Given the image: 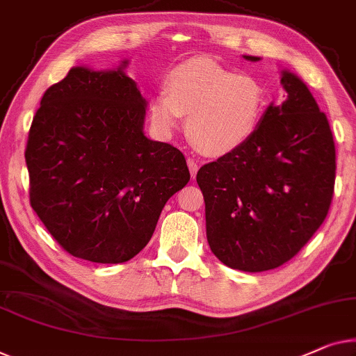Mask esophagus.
I'll return each mask as SVG.
<instances>
[{
    "mask_svg": "<svg viewBox=\"0 0 356 356\" xmlns=\"http://www.w3.org/2000/svg\"><path fill=\"white\" fill-rule=\"evenodd\" d=\"M188 167H189V172H191V177L195 178V175H197V170H199V165H197V161L193 157L188 159Z\"/></svg>",
    "mask_w": 356,
    "mask_h": 356,
    "instance_id": "esophagus-1",
    "label": "esophagus"
}]
</instances>
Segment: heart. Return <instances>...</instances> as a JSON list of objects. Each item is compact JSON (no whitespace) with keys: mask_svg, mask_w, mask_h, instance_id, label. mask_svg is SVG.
<instances>
[{"mask_svg":"<svg viewBox=\"0 0 356 356\" xmlns=\"http://www.w3.org/2000/svg\"><path fill=\"white\" fill-rule=\"evenodd\" d=\"M167 90L152 99L154 123L163 131H172L181 115H189L186 131L191 143L213 156L249 141L266 109V92L259 79L207 58L175 67L167 76Z\"/></svg>","mask_w":356,"mask_h":356,"instance_id":"obj_1","label":"heart"}]
</instances>
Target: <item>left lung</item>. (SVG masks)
I'll return each mask as SVG.
<instances>
[{
  "mask_svg": "<svg viewBox=\"0 0 356 356\" xmlns=\"http://www.w3.org/2000/svg\"><path fill=\"white\" fill-rule=\"evenodd\" d=\"M281 83L287 99L268 107L255 135L195 177L210 249L234 270L266 271L289 261L332 202L336 146L327 117L298 76L284 70Z\"/></svg>",
  "mask_w": 356,
  "mask_h": 356,
  "instance_id": "obj_1",
  "label": "left lung"
}]
</instances>
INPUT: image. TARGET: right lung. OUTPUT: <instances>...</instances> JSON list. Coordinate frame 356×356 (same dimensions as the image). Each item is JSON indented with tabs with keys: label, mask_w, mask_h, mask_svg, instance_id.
Listing matches in <instances>:
<instances>
[{
	"label": "right lung",
	"mask_w": 356,
	"mask_h": 356,
	"mask_svg": "<svg viewBox=\"0 0 356 356\" xmlns=\"http://www.w3.org/2000/svg\"><path fill=\"white\" fill-rule=\"evenodd\" d=\"M125 65L70 69L44 91L25 147L35 213L65 252L95 264L140 254L191 178L179 149L144 136L146 101Z\"/></svg>",
	"instance_id": "1"
}]
</instances>
